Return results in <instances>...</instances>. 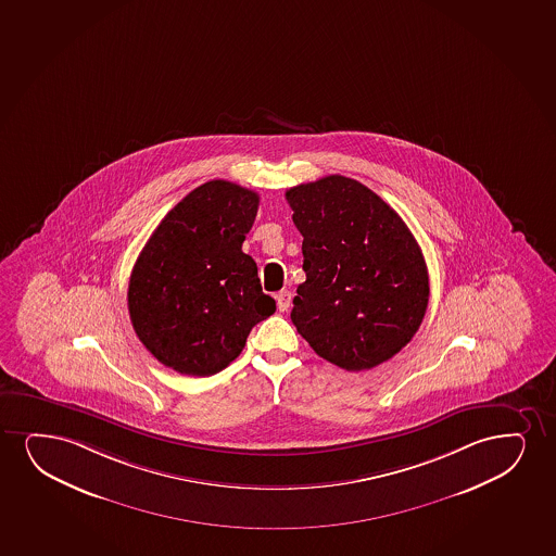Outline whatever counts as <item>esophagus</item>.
<instances>
[{
	"mask_svg": "<svg viewBox=\"0 0 556 556\" xmlns=\"http://www.w3.org/2000/svg\"><path fill=\"white\" fill-rule=\"evenodd\" d=\"M276 304H278L280 312H288L289 306H291V291H280L276 295Z\"/></svg>",
	"mask_w": 556,
	"mask_h": 556,
	"instance_id": "obj_1",
	"label": "esophagus"
}]
</instances>
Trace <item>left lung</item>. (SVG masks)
I'll return each instance as SVG.
<instances>
[{"label": "left lung", "mask_w": 556, "mask_h": 556, "mask_svg": "<svg viewBox=\"0 0 556 556\" xmlns=\"http://www.w3.org/2000/svg\"><path fill=\"white\" fill-rule=\"evenodd\" d=\"M286 199L304 237L296 331L348 372L386 363L414 338L429 304V273L408 225L348 176L301 184Z\"/></svg>", "instance_id": "1"}]
</instances>
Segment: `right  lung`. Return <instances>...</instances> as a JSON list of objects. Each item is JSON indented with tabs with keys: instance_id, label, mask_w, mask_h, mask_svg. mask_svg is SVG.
Returning a JSON list of instances; mask_svg holds the SVG:
<instances>
[{
	"instance_id": "right-lung-1",
	"label": "right lung",
	"mask_w": 556,
	"mask_h": 556,
	"mask_svg": "<svg viewBox=\"0 0 556 556\" xmlns=\"http://www.w3.org/2000/svg\"><path fill=\"white\" fill-rule=\"evenodd\" d=\"M257 206L260 195L239 184H203L170 208L135 263L127 288L135 332L176 372L224 370L276 312L242 252Z\"/></svg>"
}]
</instances>
